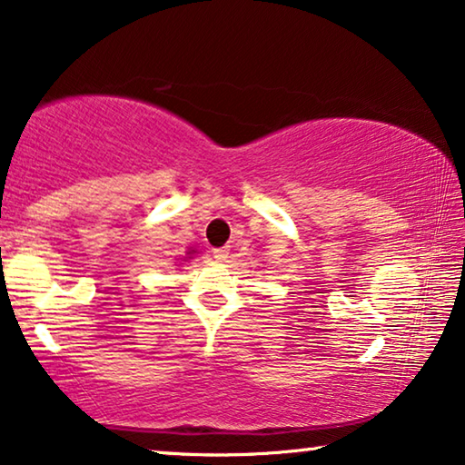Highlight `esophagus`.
Listing matches in <instances>:
<instances>
[{"label":"esophagus","mask_w":465,"mask_h":465,"mask_svg":"<svg viewBox=\"0 0 465 465\" xmlns=\"http://www.w3.org/2000/svg\"><path fill=\"white\" fill-rule=\"evenodd\" d=\"M213 256H214V261H219V262H225L227 261V256H230V248H214L213 251Z\"/></svg>","instance_id":"1"}]
</instances>
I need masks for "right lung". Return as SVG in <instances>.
<instances>
[{"label":"right lung","instance_id":"obj_1","mask_svg":"<svg viewBox=\"0 0 465 465\" xmlns=\"http://www.w3.org/2000/svg\"><path fill=\"white\" fill-rule=\"evenodd\" d=\"M193 252H196V251H190V252H188V254H193Z\"/></svg>","mask_w":465,"mask_h":465}]
</instances>
